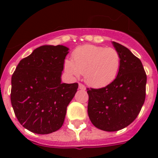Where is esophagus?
<instances>
[{"label": "esophagus", "instance_id": "34e87169", "mask_svg": "<svg viewBox=\"0 0 158 158\" xmlns=\"http://www.w3.org/2000/svg\"><path fill=\"white\" fill-rule=\"evenodd\" d=\"M79 89H81V90H85L86 89L85 85H83L82 84H79Z\"/></svg>", "mask_w": 158, "mask_h": 158}]
</instances>
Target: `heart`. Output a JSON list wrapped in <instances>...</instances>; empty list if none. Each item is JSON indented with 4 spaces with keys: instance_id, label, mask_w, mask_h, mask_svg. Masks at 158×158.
Wrapping results in <instances>:
<instances>
[{
    "instance_id": "b5f03b06",
    "label": "heart",
    "mask_w": 158,
    "mask_h": 158,
    "mask_svg": "<svg viewBox=\"0 0 158 158\" xmlns=\"http://www.w3.org/2000/svg\"><path fill=\"white\" fill-rule=\"evenodd\" d=\"M73 60H66L64 69L71 76L84 74L85 82L95 88L109 85L117 77L121 57L116 49L101 46L84 45L72 54Z\"/></svg>"
}]
</instances>
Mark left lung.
Wrapping results in <instances>:
<instances>
[{
  "mask_svg": "<svg viewBox=\"0 0 158 158\" xmlns=\"http://www.w3.org/2000/svg\"><path fill=\"white\" fill-rule=\"evenodd\" d=\"M111 44L121 57L117 77L104 88L87 91L89 119L106 131L121 130L135 121L145 100L147 83L141 60L124 46Z\"/></svg>",
  "mask_w": 158,
  "mask_h": 158,
  "instance_id": "8db88e82",
  "label": "left lung"
}]
</instances>
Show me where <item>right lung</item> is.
<instances>
[{
    "instance_id": "right-lung-1",
    "label": "right lung",
    "mask_w": 158,
    "mask_h": 158,
    "mask_svg": "<svg viewBox=\"0 0 158 158\" xmlns=\"http://www.w3.org/2000/svg\"><path fill=\"white\" fill-rule=\"evenodd\" d=\"M69 49L63 45L41 46L20 60L13 74L11 105L19 122L30 131L50 134L64 122L79 86L62 83Z\"/></svg>"
}]
</instances>
